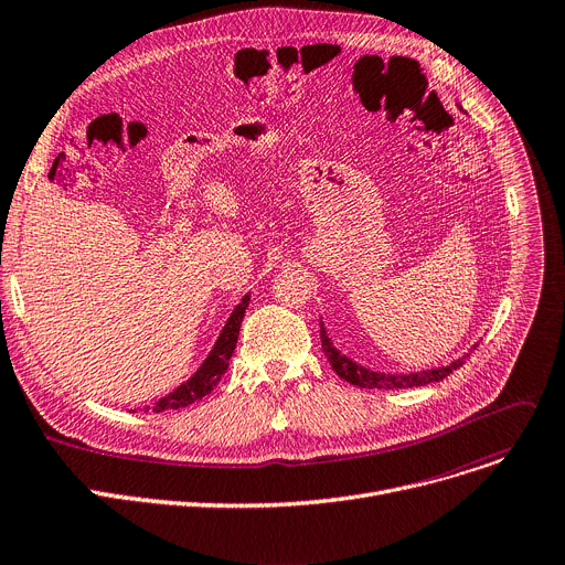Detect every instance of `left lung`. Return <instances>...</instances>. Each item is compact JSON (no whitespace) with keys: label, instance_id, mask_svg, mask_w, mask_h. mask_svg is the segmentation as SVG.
<instances>
[{"label":"left lung","instance_id":"8db88e82","mask_svg":"<svg viewBox=\"0 0 565 565\" xmlns=\"http://www.w3.org/2000/svg\"><path fill=\"white\" fill-rule=\"evenodd\" d=\"M320 338H322L324 356L331 363V367L335 370L338 377L350 382L352 386H359V388H418V386H427L431 382L445 380L449 372H455L457 367H461L466 363V359L472 354V350L477 348V345H472L463 356L455 359L452 363H447V365L418 370V372H382V370H372V367L354 361L352 356H348V354L338 350L335 343L331 341V335L327 333V327H324L322 318H320Z\"/></svg>","mask_w":565,"mask_h":565}]
</instances>
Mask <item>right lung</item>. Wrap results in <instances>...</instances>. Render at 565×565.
I'll return each instance as SVG.
<instances>
[{
	"instance_id": "add662e5",
	"label": "right lung",
	"mask_w": 565,
	"mask_h": 565,
	"mask_svg": "<svg viewBox=\"0 0 565 565\" xmlns=\"http://www.w3.org/2000/svg\"><path fill=\"white\" fill-rule=\"evenodd\" d=\"M247 307H249V292L234 307L232 316L227 318V322H224L220 335L215 338V343H213L211 352L206 354V359L202 361V365L183 384H179L174 391L159 397L154 404L145 406V413L147 411L163 413V411L188 406V404H193V402L206 397L217 386V382L222 380V374L227 372V367H230V359L236 350L241 322L245 318Z\"/></svg>"
}]
</instances>
